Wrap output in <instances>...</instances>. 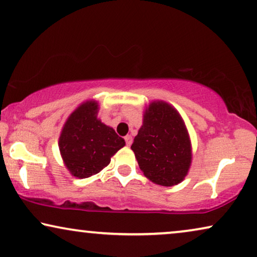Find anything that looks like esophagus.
I'll return each instance as SVG.
<instances>
[{
	"instance_id": "34e87169",
	"label": "esophagus",
	"mask_w": 257,
	"mask_h": 257,
	"mask_svg": "<svg viewBox=\"0 0 257 257\" xmlns=\"http://www.w3.org/2000/svg\"><path fill=\"white\" fill-rule=\"evenodd\" d=\"M124 140H125V144H127L128 147L132 146V143H133V137H132V135H127V136L124 137Z\"/></svg>"
}]
</instances>
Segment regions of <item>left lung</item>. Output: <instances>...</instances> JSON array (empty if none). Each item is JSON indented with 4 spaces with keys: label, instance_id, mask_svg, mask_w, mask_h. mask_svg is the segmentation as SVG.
<instances>
[{
    "label": "left lung",
    "instance_id": "8db88e82",
    "mask_svg": "<svg viewBox=\"0 0 257 257\" xmlns=\"http://www.w3.org/2000/svg\"><path fill=\"white\" fill-rule=\"evenodd\" d=\"M132 150L143 175L162 186L182 183L192 162L189 132L178 110L162 100L149 103Z\"/></svg>",
    "mask_w": 257,
    "mask_h": 257
}]
</instances>
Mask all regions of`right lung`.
I'll return each mask as SVG.
<instances>
[{
	"instance_id": "obj_1",
	"label": "right lung",
	"mask_w": 257,
	"mask_h": 257,
	"mask_svg": "<svg viewBox=\"0 0 257 257\" xmlns=\"http://www.w3.org/2000/svg\"><path fill=\"white\" fill-rule=\"evenodd\" d=\"M99 102L87 100L72 111L59 136L64 165L75 178H88L110 163L124 140L97 117Z\"/></svg>"
}]
</instances>
